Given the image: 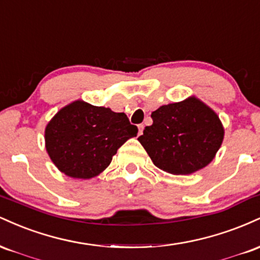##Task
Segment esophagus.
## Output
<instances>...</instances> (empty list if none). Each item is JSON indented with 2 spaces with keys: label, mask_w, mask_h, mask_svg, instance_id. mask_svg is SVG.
<instances>
[{
  "label": "esophagus",
  "mask_w": 260,
  "mask_h": 260,
  "mask_svg": "<svg viewBox=\"0 0 260 260\" xmlns=\"http://www.w3.org/2000/svg\"><path fill=\"white\" fill-rule=\"evenodd\" d=\"M138 129H139L138 136H142V134H143V129H144V124H139V126H138Z\"/></svg>",
  "instance_id": "34e87169"
}]
</instances>
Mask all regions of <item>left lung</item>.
I'll list each match as a JSON object with an SVG mask.
<instances>
[{"mask_svg":"<svg viewBox=\"0 0 260 260\" xmlns=\"http://www.w3.org/2000/svg\"><path fill=\"white\" fill-rule=\"evenodd\" d=\"M153 124L138 140L154 165L174 175H189L208 165L223 139V128L210 107L196 98L151 112Z\"/></svg>","mask_w":260,"mask_h":260,"instance_id":"1","label":"left lung"}]
</instances>
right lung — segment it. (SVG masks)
Segmentation results:
<instances>
[{
	"label": "right lung",
	"mask_w": 260,
	"mask_h": 260,
	"mask_svg": "<svg viewBox=\"0 0 260 260\" xmlns=\"http://www.w3.org/2000/svg\"><path fill=\"white\" fill-rule=\"evenodd\" d=\"M138 128L123 112L74 101L56 113L45 129L46 150L57 169L73 178H91L111 162Z\"/></svg>",
	"instance_id": "obj_1"
}]
</instances>
